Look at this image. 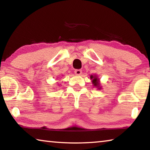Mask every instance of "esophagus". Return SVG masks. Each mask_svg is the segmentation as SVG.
Segmentation results:
<instances>
[{"label": "esophagus", "mask_w": 150, "mask_h": 150, "mask_svg": "<svg viewBox=\"0 0 150 150\" xmlns=\"http://www.w3.org/2000/svg\"><path fill=\"white\" fill-rule=\"evenodd\" d=\"M81 73H82V71H81V69H76V70H75V75H79L81 74Z\"/></svg>", "instance_id": "obj_1"}]
</instances>
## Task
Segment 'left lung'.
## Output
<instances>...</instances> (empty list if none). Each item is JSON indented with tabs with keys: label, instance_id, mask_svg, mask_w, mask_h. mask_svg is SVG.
<instances>
[{
	"label": "left lung",
	"instance_id": "8db88e82",
	"mask_svg": "<svg viewBox=\"0 0 150 150\" xmlns=\"http://www.w3.org/2000/svg\"><path fill=\"white\" fill-rule=\"evenodd\" d=\"M91 79H92V83L93 85L95 86V87H98V89H100V83H99V79L97 78L96 75H91Z\"/></svg>",
	"mask_w": 150,
	"mask_h": 150
}]
</instances>
